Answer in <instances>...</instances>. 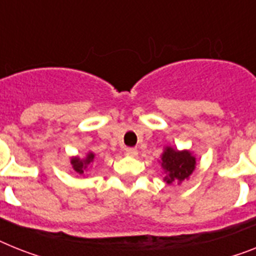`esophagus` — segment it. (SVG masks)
Segmentation results:
<instances>
[{"label": "esophagus", "mask_w": 256, "mask_h": 256, "mask_svg": "<svg viewBox=\"0 0 256 256\" xmlns=\"http://www.w3.org/2000/svg\"><path fill=\"white\" fill-rule=\"evenodd\" d=\"M126 156H130V157H136L137 154H138V152H137L136 148H126Z\"/></svg>", "instance_id": "34e87169"}]
</instances>
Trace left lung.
Returning a JSON list of instances; mask_svg holds the SVG:
<instances>
[{"mask_svg":"<svg viewBox=\"0 0 256 256\" xmlns=\"http://www.w3.org/2000/svg\"><path fill=\"white\" fill-rule=\"evenodd\" d=\"M161 168H164V180L168 184L178 183L191 176L196 168V157L190 150H178L171 146L164 148L160 160Z\"/></svg>","mask_w":256,"mask_h":256,"instance_id":"1","label":"left lung"}]
</instances>
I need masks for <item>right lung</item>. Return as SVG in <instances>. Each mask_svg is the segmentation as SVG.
Masks as SVG:
<instances>
[{"instance_id":"add662e5","label":"right lung","mask_w":256,"mask_h":256,"mask_svg":"<svg viewBox=\"0 0 256 256\" xmlns=\"http://www.w3.org/2000/svg\"><path fill=\"white\" fill-rule=\"evenodd\" d=\"M95 161V154L92 152H88L85 157L81 158L76 156V157H72L70 164L73 170L80 175H84L85 172H88L90 168H92V164Z\"/></svg>"}]
</instances>
